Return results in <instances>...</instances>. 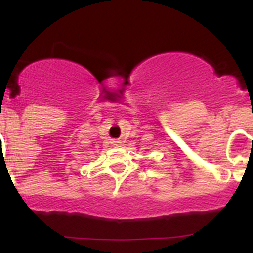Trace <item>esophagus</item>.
I'll list each match as a JSON object with an SVG mask.
<instances>
[{
  "instance_id": "1",
  "label": "esophagus",
  "mask_w": 253,
  "mask_h": 253,
  "mask_svg": "<svg viewBox=\"0 0 253 253\" xmlns=\"http://www.w3.org/2000/svg\"><path fill=\"white\" fill-rule=\"evenodd\" d=\"M114 146H117V147H120V146H123V141L121 140H114Z\"/></svg>"
}]
</instances>
